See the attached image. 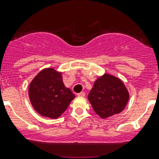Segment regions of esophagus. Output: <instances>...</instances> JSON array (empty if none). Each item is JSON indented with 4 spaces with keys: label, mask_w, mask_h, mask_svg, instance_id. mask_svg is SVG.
Returning <instances> with one entry per match:
<instances>
[{
    "label": "esophagus",
    "mask_w": 159,
    "mask_h": 159,
    "mask_svg": "<svg viewBox=\"0 0 159 159\" xmlns=\"http://www.w3.org/2000/svg\"><path fill=\"white\" fill-rule=\"evenodd\" d=\"M77 95H78V96H80V97H84V96H85V92H80V93L77 94Z\"/></svg>",
    "instance_id": "34e87169"
}]
</instances>
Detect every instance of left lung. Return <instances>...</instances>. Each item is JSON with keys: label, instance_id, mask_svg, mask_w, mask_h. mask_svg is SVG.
Listing matches in <instances>:
<instances>
[{"label": "left lung", "instance_id": "1", "mask_svg": "<svg viewBox=\"0 0 159 159\" xmlns=\"http://www.w3.org/2000/svg\"><path fill=\"white\" fill-rule=\"evenodd\" d=\"M88 99L95 113L105 119L120 113L124 109L129 94L119 79L105 74L95 82Z\"/></svg>", "mask_w": 159, "mask_h": 159}]
</instances>
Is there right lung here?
I'll list each match as a JSON object with an SVG mask.
<instances>
[{"label":"right lung","instance_id":"1","mask_svg":"<svg viewBox=\"0 0 159 159\" xmlns=\"http://www.w3.org/2000/svg\"><path fill=\"white\" fill-rule=\"evenodd\" d=\"M29 98L38 113L57 119L66 111L75 95L66 88L62 75L52 68L40 71L29 85Z\"/></svg>","mask_w":159,"mask_h":159}]
</instances>
